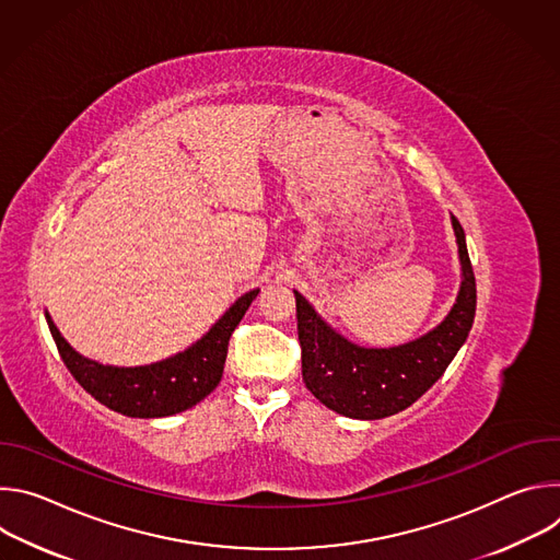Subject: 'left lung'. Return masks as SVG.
Listing matches in <instances>:
<instances>
[{
  "label": "left lung",
  "instance_id": "8db88e82",
  "mask_svg": "<svg viewBox=\"0 0 560 560\" xmlns=\"http://www.w3.org/2000/svg\"><path fill=\"white\" fill-rule=\"evenodd\" d=\"M452 228L458 246L460 288L443 322L415 341L392 348L357 346L294 290L303 381L326 408L361 421L385 419L410 408L443 376L465 343L476 314V281L465 232L454 214Z\"/></svg>",
  "mask_w": 560,
  "mask_h": 560
}]
</instances>
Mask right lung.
<instances>
[{"label": "right lung", "instance_id": "add662e5", "mask_svg": "<svg viewBox=\"0 0 560 560\" xmlns=\"http://www.w3.org/2000/svg\"><path fill=\"white\" fill-rule=\"evenodd\" d=\"M257 294L259 288L238 296L219 322L184 352L135 368L104 365L86 359L61 337L48 312L46 322L66 368L100 404L132 419H162L190 410L219 385L228 341Z\"/></svg>", "mask_w": 560, "mask_h": 560}]
</instances>
